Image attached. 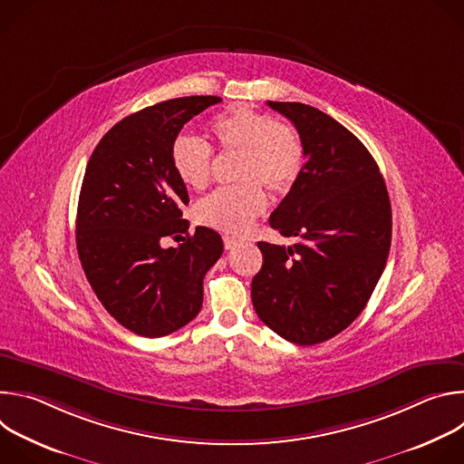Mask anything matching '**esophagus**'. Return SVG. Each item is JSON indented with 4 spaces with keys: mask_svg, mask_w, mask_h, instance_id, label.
<instances>
[{
    "mask_svg": "<svg viewBox=\"0 0 464 464\" xmlns=\"http://www.w3.org/2000/svg\"><path fill=\"white\" fill-rule=\"evenodd\" d=\"M237 244H238L237 238H233V237H224V246H226V249H233Z\"/></svg>",
    "mask_w": 464,
    "mask_h": 464,
    "instance_id": "obj_1",
    "label": "esophagus"
}]
</instances>
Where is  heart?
Here are the masks:
<instances>
[{
    "label": "heart",
    "instance_id": "b5f03b06",
    "mask_svg": "<svg viewBox=\"0 0 464 464\" xmlns=\"http://www.w3.org/2000/svg\"><path fill=\"white\" fill-rule=\"evenodd\" d=\"M209 134L224 152H238L235 187H224L194 208V220L206 227L242 235L266 209V194L285 192L297 179L303 167V143L297 131L270 115L235 106L209 122ZM172 169L179 181L202 190L211 181L213 150L194 138L179 136L170 149Z\"/></svg>",
    "mask_w": 464,
    "mask_h": 464
}]
</instances>
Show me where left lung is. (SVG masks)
I'll return each mask as SVG.
<instances>
[{"label": "left lung", "instance_id": "left-lung-1", "mask_svg": "<svg viewBox=\"0 0 464 464\" xmlns=\"http://www.w3.org/2000/svg\"><path fill=\"white\" fill-rule=\"evenodd\" d=\"M268 106L297 128L304 165L270 217L294 244L258 242L251 301L281 338L315 345L345 330L374 292L391 247V202L374 158L343 124L301 102Z\"/></svg>", "mask_w": 464, "mask_h": 464}]
</instances>
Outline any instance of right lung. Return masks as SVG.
<instances>
[{
	"instance_id": "1",
	"label": "right lung",
	"mask_w": 464,
	"mask_h": 464,
	"mask_svg": "<svg viewBox=\"0 0 464 464\" xmlns=\"http://www.w3.org/2000/svg\"><path fill=\"white\" fill-rule=\"evenodd\" d=\"M220 101L192 95L143 108L110 128L88 161L79 258L108 314L138 336L161 338L192 321L202 308L204 277L224 251L209 227L187 233L181 209L188 194L170 160L183 124ZM181 234L188 237L178 248L162 247L165 236Z\"/></svg>"
}]
</instances>
